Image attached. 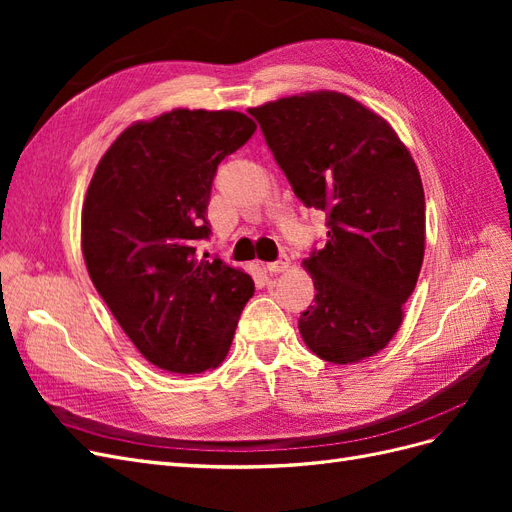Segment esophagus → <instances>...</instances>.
<instances>
[{
	"label": "esophagus",
	"mask_w": 512,
	"mask_h": 512,
	"mask_svg": "<svg viewBox=\"0 0 512 512\" xmlns=\"http://www.w3.org/2000/svg\"><path fill=\"white\" fill-rule=\"evenodd\" d=\"M288 265H290L288 256H282V258H277V260H273V262H267L265 269H267L269 273H282V271L288 269Z\"/></svg>",
	"instance_id": "34e87169"
}]
</instances>
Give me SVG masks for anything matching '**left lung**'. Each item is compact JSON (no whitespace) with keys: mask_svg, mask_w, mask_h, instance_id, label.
<instances>
[{"mask_svg":"<svg viewBox=\"0 0 512 512\" xmlns=\"http://www.w3.org/2000/svg\"><path fill=\"white\" fill-rule=\"evenodd\" d=\"M292 192L327 213V243L303 267L316 297L299 318L320 359L363 361L391 342L425 254V192L380 115L337 91L250 108Z\"/></svg>","mask_w":512,"mask_h":512,"instance_id":"8db88e82","label":"left lung"}]
</instances>
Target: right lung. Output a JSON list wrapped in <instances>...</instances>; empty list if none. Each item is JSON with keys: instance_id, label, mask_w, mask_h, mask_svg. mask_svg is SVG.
I'll list each match as a JSON object with an SVG mask.
<instances>
[{"instance_id": "obj_1", "label": "right lung", "mask_w": 512, "mask_h": 512, "mask_svg": "<svg viewBox=\"0 0 512 512\" xmlns=\"http://www.w3.org/2000/svg\"><path fill=\"white\" fill-rule=\"evenodd\" d=\"M254 132L237 111L175 108L123 130L87 188L91 282L138 352L173 374L218 367L254 294L250 275L196 252L218 164Z\"/></svg>"}]
</instances>
